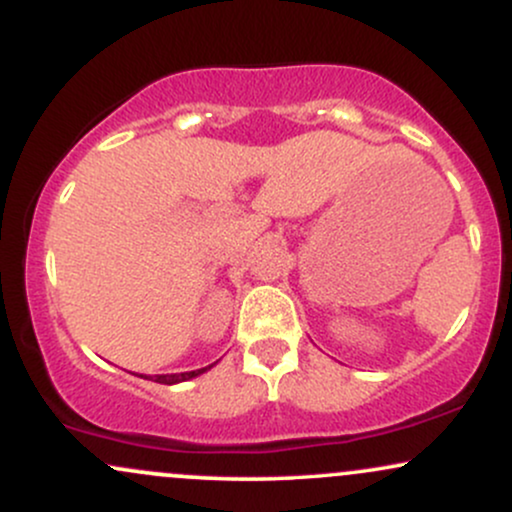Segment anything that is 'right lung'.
Masks as SVG:
<instances>
[{
  "label": "right lung",
  "mask_w": 512,
  "mask_h": 512,
  "mask_svg": "<svg viewBox=\"0 0 512 512\" xmlns=\"http://www.w3.org/2000/svg\"><path fill=\"white\" fill-rule=\"evenodd\" d=\"M211 368V366H209ZM204 370L207 368H199V370H190V373H173V375H156V383H161V385H175V383H182V380H190V378H195V375H199V373H204ZM144 378V375H142ZM146 380H151V378H146Z\"/></svg>",
  "instance_id": "right-lung-1"
}]
</instances>
